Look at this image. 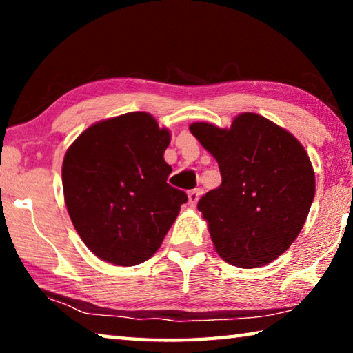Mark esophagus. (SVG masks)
Instances as JSON below:
<instances>
[{
	"label": "esophagus",
	"mask_w": 353,
	"mask_h": 353,
	"mask_svg": "<svg viewBox=\"0 0 353 353\" xmlns=\"http://www.w3.org/2000/svg\"><path fill=\"white\" fill-rule=\"evenodd\" d=\"M199 196H201V191L199 190H191L188 191V205L190 207H196L199 201Z\"/></svg>",
	"instance_id": "1"
}]
</instances>
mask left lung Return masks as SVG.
Instances as JSON below:
<instances>
[{
  "mask_svg": "<svg viewBox=\"0 0 353 353\" xmlns=\"http://www.w3.org/2000/svg\"><path fill=\"white\" fill-rule=\"evenodd\" d=\"M216 159L223 182L198 202L213 246L238 268H260L288 249L314 198V171L288 130L256 113H241L229 129L190 126Z\"/></svg>",
  "mask_w": 353,
  "mask_h": 353,
  "instance_id": "obj_1",
  "label": "left lung"
}]
</instances>
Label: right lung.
Segmentation results:
<instances>
[{"label":"right lung","instance_id":"1","mask_svg":"<svg viewBox=\"0 0 353 353\" xmlns=\"http://www.w3.org/2000/svg\"><path fill=\"white\" fill-rule=\"evenodd\" d=\"M171 140L152 115L130 112L93 124L65 154L67 210L85 246L107 263L134 266L157 252L174 223L183 191L166 183Z\"/></svg>","mask_w":353,"mask_h":353}]
</instances>
